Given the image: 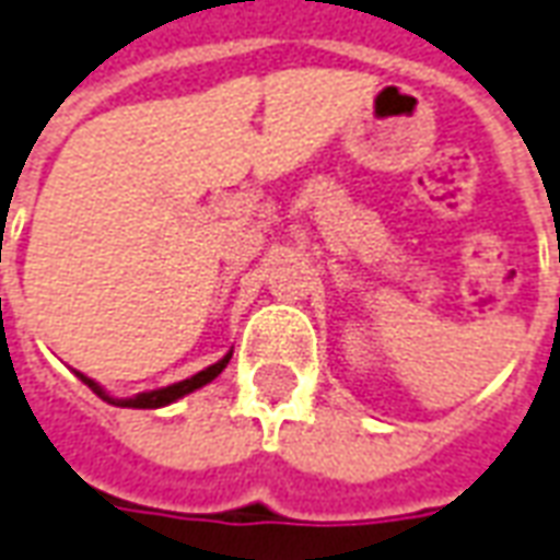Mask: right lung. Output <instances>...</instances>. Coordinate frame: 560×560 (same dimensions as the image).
Wrapping results in <instances>:
<instances>
[{
    "instance_id": "add662e5",
    "label": "right lung",
    "mask_w": 560,
    "mask_h": 560,
    "mask_svg": "<svg viewBox=\"0 0 560 560\" xmlns=\"http://www.w3.org/2000/svg\"><path fill=\"white\" fill-rule=\"evenodd\" d=\"M230 358H233V351H226L224 358L218 363H212V366H206L202 373L190 375V378H185V382H175V385H170V388H158V390H144V394H136V397H127V400H117V397H112V394H105L103 385H96L93 378H88L84 373H75L84 385H88L96 397H103L105 402H112V406H130V409H160V406H170V402H175L178 397H185V394H190V390L202 388V385H209L214 375H221V370H224L226 363H230Z\"/></svg>"
}]
</instances>
